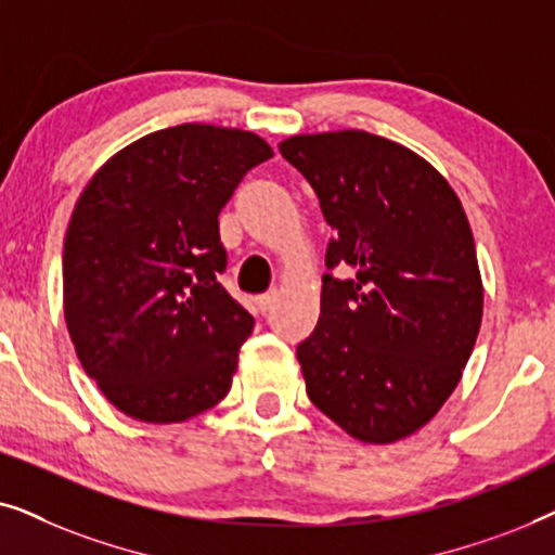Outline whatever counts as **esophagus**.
<instances>
[{
	"label": "esophagus",
	"instance_id": "1",
	"mask_svg": "<svg viewBox=\"0 0 555 555\" xmlns=\"http://www.w3.org/2000/svg\"><path fill=\"white\" fill-rule=\"evenodd\" d=\"M275 302H278V293L270 291V293H264V295H260V298H257V308H260L262 313H268V310L275 308Z\"/></svg>",
	"mask_w": 555,
	"mask_h": 555
}]
</instances>
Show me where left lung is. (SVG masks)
<instances>
[{
    "instance_id": "obj_1",
    "label": "left lung",
    "mask_w": 555,
    "mask_h": 555,
    "mask_svg": "<svg viewBox=\"0 0 555 555\" xmlns=\"http://www.w3.org/2000/svg\"><path fill=\"white\" fill-rule=\"evenodd\" d=\"M280 154L333 230L321 318L298 346L308 397L361 442H397L442 409L480 333L465 209L435 166L382 135H293Z\"/></svg>"
}]
</instances>
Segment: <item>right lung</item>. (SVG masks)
<instances>
[{"label": "right lung", "mask_w": 555, "mask_h": 555, "mask_svg": "<svg viewBox=\"0 0 555 555\" xmlns=\"http://www.w3.org/2000/svg\"><path fill=\"white\" fill-rule=\"evenodd\" d=\"M272 149L240 128L184 124L108 158L67 224L65 321L105 399L184 422L227 397L255 318L219 283V211Z\"/></svg>", "instance_id": "right-lung-1"}]
</instances>
